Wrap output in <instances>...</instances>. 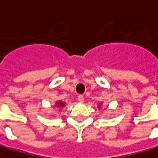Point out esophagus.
Segmentation results:
<instances>
[{"mask_svg": "<svg viewBox=\"0 0 158 158\" xmlns=\"http://www.w3.org/2000/svg\"><path fill=\"white\" fill-rule=\"evenodd\" d=\"M78 101H79V102H84V96L82 94H79V96H78Z\"/></svg>", "mask_w": 158, "mask_h": 158, "instance_id": "esophagus-1", "label": "esophagus"}]
</instances>
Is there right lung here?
I'll return each mask as SVG.
<instances>
[{"instance_id":"obj_1","label":"right lung","mask_w":158,"mask_h":158,"mask_svg":"<svg viewBox=\"0 0 158 158\" xmlns=\"http://www.w3.org/2000/svg\"><path fill=\"white\" fill-rule=\"evenodd\" d=\"M56 105L58 107H64L65 106V103H64V102H62V101H59V102H57L56 103Z\"/></svg>"}]
</instances>
